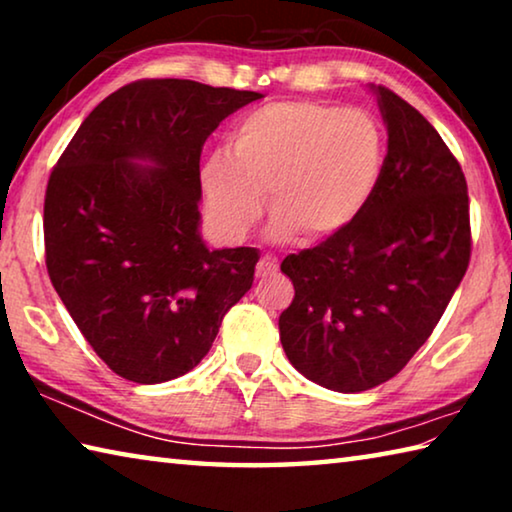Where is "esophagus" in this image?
Masks as SVG:
<instances>
[{"mask_svg": "<svg viewBox=\"0 0 512 512\" xmlns=\"http://www.w3.org/2000/svg\"><path fill=\"white\" fill-rule=\"evenodd\" d=\"M277 273V262L271 257V255H264L262 259L257 262V280H266V277H271Z\"/></svg>", "mask_w": 512, "mask_h": 512, "instance_id": "esophagus-1", "label": "esophagus"}]
</instances>
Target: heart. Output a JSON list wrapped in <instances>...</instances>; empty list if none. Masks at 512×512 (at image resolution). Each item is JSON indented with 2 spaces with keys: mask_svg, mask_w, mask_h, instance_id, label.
I'll return each instance as SVG.
<instances>
[{
  "mask_svg": "<svg viewBox=\"0 0 512 512\" xmlns=\"http://www.w3.org/2000/svg\"><path fill=\"white\" fill-rule=\"evenodd\" d=\"M384 160L386 133L370 110L275 101L237 121L228 151L207 155L201 187L225 239L246 237L268 192L275 239L320 241L366 210Z\"/></svg>",
  "mask_w": 512,
  "mask_h": 512,
  "instance_id": "obj_1",
  "label": "heart"
}]
</instances>
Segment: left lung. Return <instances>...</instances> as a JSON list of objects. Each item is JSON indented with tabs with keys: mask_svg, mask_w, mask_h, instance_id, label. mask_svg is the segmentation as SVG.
<instances>
[{
	"mask_svg": "<svg viewBox=\"0 0 512 512\" xmlns=\"http://www.w3.org/2000/svg\"><path fill=\"white\" fill-rule=\"evenodd\" d=\"M388 131L375 196L323 244L284 257L296 298L280 316L291 366L336 393L400 372L470 264V201L452 151L418 110L370 85Z\"/></svg>",
	"mask_w": 512,
	"mask_h": 512,
	"instance_id": "8db88e82",
	"label": "left lung"
}]
</instances>
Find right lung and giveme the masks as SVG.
<instances>
[{
  "mask_svg": "<svg viewBox=\"0 0 512 512\" xmlns=\"http://www.w3.org/2000/svg\"><path fill=\"white\" fill-rule=\"evenodd\" d=\"M259 92L185 79L128 83L94 108L51 171L47 271L119 377L162 384L196 368L253 287L255 248L201 237V151Z\"/></svg>",
  "mask_w": 512,
  "mask_h": 512,
  "instance_id": "add662e5",
  "label": "right lung"
}]
</instances>
